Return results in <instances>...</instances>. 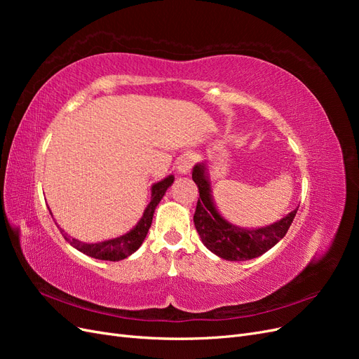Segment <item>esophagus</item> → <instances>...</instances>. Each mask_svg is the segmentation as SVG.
<instances>
[{"label":"esophagus","mask_w":359,"mask_h":359,"mask_svg":"<svg viewBox=\"0 0 359 359\" xmlns=\"http://www.w3.org/2000/svg\"><path fill=\"white\" fill-rule=\"evenodd\" d=\"M193 165H194V157H193V156L182 157V158L178 161V172H180V173H189L190 169L193 168Z\"/></svg>","instance_id":"1"}]
</instances>
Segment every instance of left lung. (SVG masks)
Instances as JSON below:
<instances>
[{
	"instance_id": "8db88e82",
	"label": "left lung",
	"mask_w": 359,
	"mask_h": 359,
	"mask_svg": "<svg viewBox=\"0 0 359 359\" xmlns=\"http://www.w3.org/2000/svg\"><path fill=\"white\" fill-rule=\"evenodd\" d=\"M191 178L199 190L196 211L193 217L194 226L206 248L226 260H248L268 252L287 233L298 211L295 208L285 219L262 229H241L227 223L217 212L203 165L194 166Z\"/></svg>"
}]
</instances>
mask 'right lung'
<instances>
[{
  "mask_svg": "<svg viewBox=\"0 0 359 359\" xmlns=\"http://www.w3.org/2000/svg\"><path fill=\"white\" fill-rule=\"evenodd\" d=\"M172 182H173V177L169 175L168 178L154 184L153 194H151V202L147 206V210L144 211L142 219L139 220V223L128 233H126L123 236H118V238H115V240H107V241L95 243V244H85V243L74 240V238H70L61 229L60 231L64 235V238H66V241L70 243V245H73L74 248H78L79 252H82L83 255H88L94 259H100V260H112V262L126 259L127 256L135 253L136 250L140 247V244L144 243L145 236L151 227V223H153V215L156 211V206L158 205L161 198L165 196V193Z\"/></svg>",
  "mask_w": 359,
  "mask_h": 359,
  "instance_id": "obj_1",
  "label": "right lung"
}]
</instances>
